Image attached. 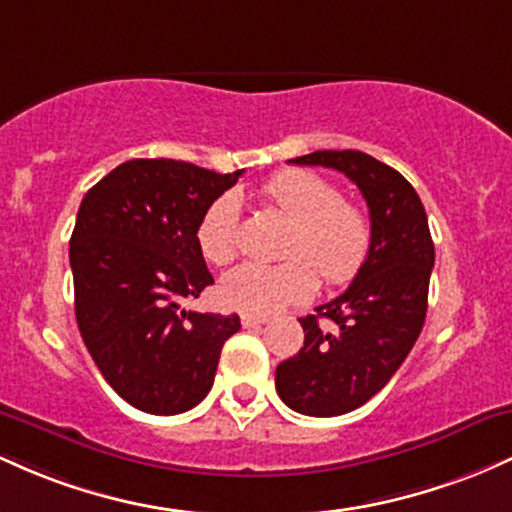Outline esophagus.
<instances>
[{
    "label": "esophagus",
    "mask_w": 512,
    "mask_h": 512,
    "mask_svg": "<svg viewBox=\"0 0 512 512\" xmlns=\"http://www.w3.org/2000/svg\"><path fill=\"white\" fill-rule=\"evenodd\" d=\"M266 321H268L266 314H241V326H244V329L261 326V324H266Z\"/></svg>",
    "instance_id": "esophagus-1"
}]
</instances>
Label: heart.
Returning a JSON list of instances; mask_svg holds the SVG:
<instances>
[{
  "label": "heart",
  "instance_id": "heart-1",
  "mask_svg": "<svg viewBox=\"0 0 512 512\" xmlns=\"http://www.w3.org/2000/svg\"><path fill=\"white\" fill-rule=\"evenodd\" d=\"M261 200L292 222L280 266L244 263L220 283L222 302L246 314H271L304 302L317 287L348 285L365 266L372 244L370 220L358 205L343 200L324 176L307 169L275 174L261 186ZM239 200L232 193L212 200L198 222L200 254L225 266L239 249Z\"/></svg>",
  "mask_w": 512,
  "mask_h": 512
}]
</instances>
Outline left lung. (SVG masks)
Listing matches in <instances>:
<instances>
[{"mask_svg": "<svg viewBox=\"0 0 512 512\" xmlns=\"http://www.w3.org/2000/svg\"><path fill=\"white\" fill-rule=\"evenodd\" d=\"M346 174L370 208L372 244L365 266L336 300L302 317L304 346L275 370V389L304 416H341L392 380L423 329L435 263L428 217L413 186L392 166L358 149H321L290 159ZM326 316L333 334L318 326Z\"/></svg>", "mask_w": 512, "mask_h": 512, "instance_id": "8db88e82", "label": "left lung"}]
</instances>
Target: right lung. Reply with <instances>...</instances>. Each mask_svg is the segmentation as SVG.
I'll return each mask as SVG.
<instances>
[{"label":"right lung","instance_id":"right-lung-1","mask_svg":"<svg viewBox=\"0 0 512 512\" xmlns=\"http://www.w3.org/2000/svg\"><path fill=\"white\" fill-rule=\"evenodd\" d=\"M241 176L176 159H130L89 188L70 239L74 314L103 380L135 409L174 416L215 382L237 314L179 307L212 275L198 222Z\"/></svg>","mask_w":512,"mask_h":512}]
</instances>
